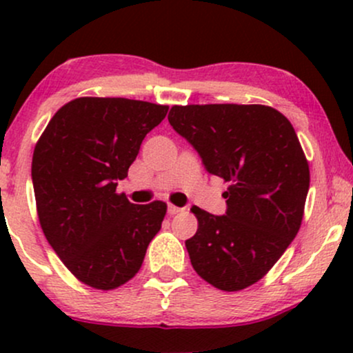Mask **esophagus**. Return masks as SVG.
Segmentation results:
<instances>
[{"instance_id":"obj_1","label":"esophagus","mask_w":353,"mask_h":353,"mask_svg":"<svg viewBox=\"0 0 353 353\" xmlns=\"http://www.w3.org/2000/svg\"><path fill=\"white\" fill-rule=\"evenodd\" d=\"M181 210H182V209L177 208V205H172V204L168 205V212L171 214V216H176V214H179Z\"/></svg>"}]
</instances>
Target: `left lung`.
<instances>
[{
    "instance_id": "1",
    "label": "left lung",
    "mask_w": 353,
    "mask_h": 353,
    "mask_svg": "<svg viewBox=\"0 0 353 353\" xmlns=\"http://www.w3.org/2000/svg\"><path fill=\"white\" fill-rule=\"evenodd\" d=\"M174 131L229 188L225 216L194 205L196 236L185 241L194 270L224 292L261 281L301 229L310 171L292 124L264 104L172 106Z\"/></svg>"
}]
</instances>
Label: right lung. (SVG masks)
<instances>
[{
	"label": "right lung",
	"instance_id": "add662e5",
	"mask_svg": "<svg viewBox=\"0 0 353 353\" xmlns=\"http://www.w3.org/2000/svg\"><path fill=\"white\" fill-rule=\"evenodd\" d=\"M168 109L125 98H76L56 111L34 145L39 224L61 262L92 289L131 281L159 232L168 204H132L116 188Z\"/></svg>",
	"mask_w": 353,
	"mask_h": 353
}]
</instances>
